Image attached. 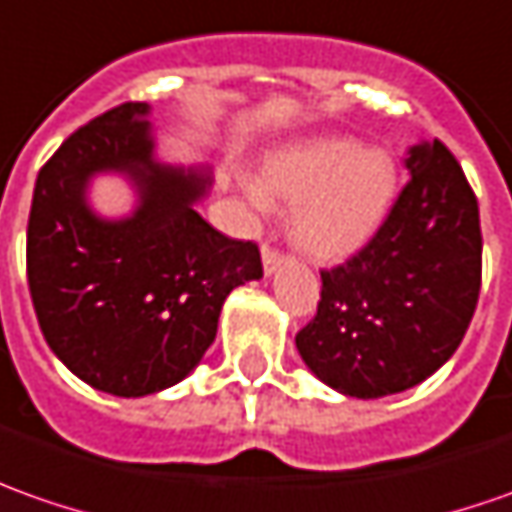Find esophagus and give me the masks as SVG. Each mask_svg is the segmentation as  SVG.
I'll return each mask as SVG.
<instances>
[{
    "label": "esophagus",
    "mask_w": 512,
    "mask_h": 512,
    "mask_svg": "<svg viewBox=\"0 0 512 512\" xmlns=\"http://www.w3.org/2000/svg\"><path fill=\"white\" fill-rule=\"evenodd\" d=\"M280 263H283V252L274 249L272 243H263V269H266V274H272Z\"/></svg>",
    "instance_id": "34e87169"
}]
</instances>
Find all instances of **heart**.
Here are the masks:
<instances>
[{
	"label": "heart",
	"instance_id": "1",
	"mask_svg": "<svg viewBox=\"0 0 512 512\" xmlns=\"http://www.w3.org/2000/svg\"><path fill=\"white\" fill-rule=\"evenodd\" d=\"M397 169L382 150L351 138H311L263 161L257 195L294 209V243L314 260H343L385 221Z\"/></svg>",
	"mask_w": 512,
	"mask_h": 512
}]
</instances>
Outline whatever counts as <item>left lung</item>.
<instances>
[{"instance_id":"left-lung-1","label":"left lung","mask_w":512,"mask_h":512,"mask_svg":"<svg viewBox=\"0 0 512 512\" xmlns=\"http://www.w3.org/2000/svg\"><path fill=\"white\" fill-rule=\"evenodd\" d=\"M408 184L360 252L323 269L317 314L297 351L340 394L377 399L453 357L482 289L479 201L436 138L411 150Z\"/></svg>"}]
</instances>
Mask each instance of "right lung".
<instances>
[{
  "label": "right lung",
  "instance_id": "add662e5",
  "mask_svg": "<svg viewBox=\"0 0 512 512\" xmlns=\"http://www.w3.org/2000/svg\"><path fill=\"white\" fill-rule=\"evenodd\" d=\"M127 171L142 206L101 222L83 203L90 174ZM201 172L152 161L147 104L127 101L79 127L39 169L27 218V286L53 354L115 397L164 391L201 362L229 291L263 277L260 249L195 212Z\"/></svg>",
  "mask_w": 512,
  "mask_h": 512
}]
</instances>
